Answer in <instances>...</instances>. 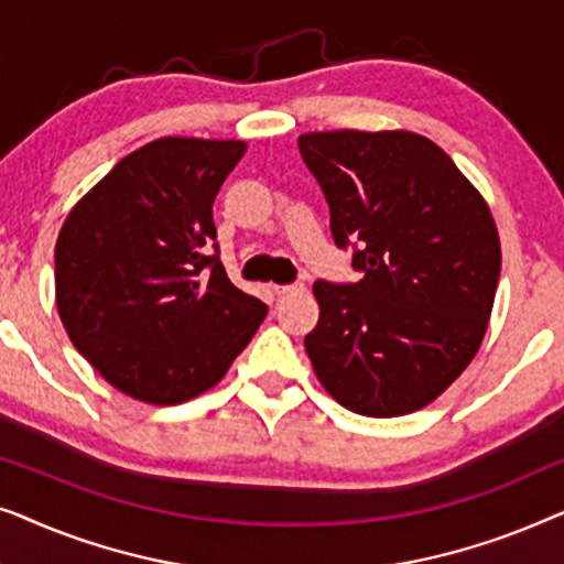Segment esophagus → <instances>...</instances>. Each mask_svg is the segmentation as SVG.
<instances>
[{"label": "esophagus", "instance_id": "esophagus-1", "mask_svg": "<svg viewBox=\"0 0 564 564\" xmlns=\"http://www.w3.org/2000/svg\"><path fill=\"white\" fill-rule=\"evenodd\" d=\"M276 295H297V292L305 290L303 282H295V284H274L272 288Z\"/></svg>", "mask_w": 564, "mask_h": 564}]
</instances>
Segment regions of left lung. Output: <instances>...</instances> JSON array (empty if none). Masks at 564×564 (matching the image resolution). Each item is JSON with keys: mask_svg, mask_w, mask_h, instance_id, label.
<instances>
[{"mask_svg": "<svg viewBox=\"0 0 564 564\" xmlns=\"http://www.w3.org/2000/svg\"><path fill=\"white\" fill-rule=\"evenodd\" d=\"M361 280H318L305 351L328 395L392 419L442 395L480 349L500 276L485 197L426 135L323 130L297 138Z\"/></svg>", "mask_w": 564, "mask_h": 564, "instance_id": "left-lung-1", "label": "left lung"}]
</instances>
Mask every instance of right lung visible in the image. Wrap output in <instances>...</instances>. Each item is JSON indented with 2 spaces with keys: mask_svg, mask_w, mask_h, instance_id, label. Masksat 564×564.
<instances>
[{
  "mask_svg": "<svg viewBox=\"0 0 564 564\" xmlns=\"http://www.w3.org/2000/svg\"><path fill=\"white\" fill-rule=\"evenodd\" d=\"M243 153L246 141L159 138L120 159L61 226V321L130 398L176 405L203 395L267 318L210 257L215 195Z\"/></svg>",
  "mask_w": 564,
  "mask_h": 564,
  "instance_id": "obj_1",
  "label": "right lung"
}]
</instances>
